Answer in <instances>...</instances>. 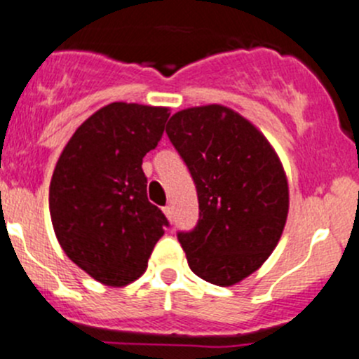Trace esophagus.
<instances>
[{
    "label": "esophagus",
    "instance_id": "esophagus-1",
    "mask_svg": "<svg viewBox=\"0 0 359 359\" xmlns=\"http://www.w3.org/2000/svg\"><path fill=\"white\" fill-rule=\"evenodd\" d=\"M163 212H165L166 219H168V221L172 222V221H173V207H170V205H168V207L163 208Z\"/></svg>",
    "mask_w": 359,
    "mask_h": 359
}]
</instances>
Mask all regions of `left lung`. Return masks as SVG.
I'll list each match as a JSON object with an SVG mask.
<instances>
[{"instance_id": "1", "label": "left lung", "mask_w": 359, "mask_h": 359, "mask_svg": "<svg viewBox=\"0 0 359 359\" xmlns=\"http://www.w3.org/2000/svg\"><path fill=\"white\" fill-rule=\"evenodd\" d=\"M166 135L189 168L200 203L179 242L200 279L228 287L254 273L279 243L290 210L286 172L250 121L224 105L173 114Z\"/></svg>"}]
</instances>
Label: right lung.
I'll use <instances>...</instances> for the list:
<instances>
[{
	"label": "right lung",
	"mask_w": 359,
	"mask_h": 359,
	"mask_svg": "<svg viewBox=\"0 0 359 359\" xmlns=\"http://www.w3.org/2000/svg\"><path fill=\"white\" fill-rule=\"evenodd\" d=\"M168 117L166 107L110 103L76 128L55 163L48 208L59 245L105 286L137 280L168 226L142 170Z\"/></svg>",
	"instance_id": "right-lung-1"
}]
</instances>
